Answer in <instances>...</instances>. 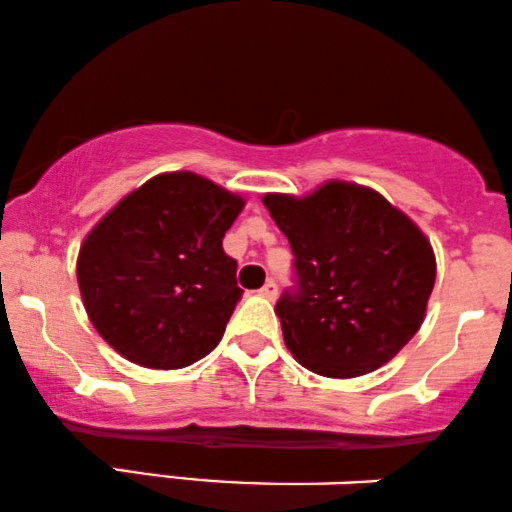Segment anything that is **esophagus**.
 I'll list each match as a JSON object with an SVG mask.
<instances>
[{
  "label": "esophagus",
  "mask_w": 512,
  "mask_h": 512,
  "mask_svg": "<svg viewBox=\"0 0 512 512\" xmlns=\"http://www.w3.org/2000/svg\"><path fill=\"white\" fill-rule=\"evenodd\" d=\"M258 294H261V297H266V299H270V302H273V299L278 297V285H275L273 280H268L266 285H263L261 290H258Z\"/></svg>",
  "instance_id": "esophagus-1"
}]
</instances>
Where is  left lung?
I'll use <instances>...</instances> for the list:
<instances>
[{
    "label": "left lung",
    "mask_w": 512,
    "mask_h": 512,
    "mask_svg": "<svg viewBox=\"0 0 512 512\" xmlns=\"http://www.w3.org/2000/svg\"><path fill=\"white\" fill-rule=\"evenodd\" d=\"M294 254L275 314L304 369L354 378L398 354L422 326L436 282L429 239L378 191L326 182L309 196L266 194Z\"/></svg>",
    "instance_id": "8db88e82"
}]
</instances>
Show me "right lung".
Returning <instances> with one entry per match:
<instances>
[{"label": "right lung", "mask_w": 512, "mask_h": 512, "mask_svg": "<svg viewBox=\"0 0 512 512\" xmlns=\"http://www.w3.org/2000/svg\"><path fill=\"white\" fill-rule=\"evenodd\" d=\"M244 198L194 172L148 179L114 206L78 251L90 323L124 359L184 369L222 340L242 299L222 237Z\"/></svg>", "instance_id": "add662e5"}]
</instances>
